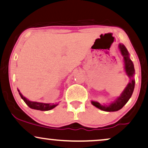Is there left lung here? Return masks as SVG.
I'll use <instances>...</instances> for the list:
<instances>
[{"mask_svg": "<svg viewBox=\"0 0 148 148\" xmlns=\"http://www.w3.org/2000/svg\"><path fill=\"white\" fill-rule=\"evenodd\" d=\"M119 48L121 52V55L124 57L125 71H126L127 75L130 78V80L129 83L127 85L126 88L124 89V90L120 94V96L117 97L111 103L102 105V104H100L98 102L91 101V104L93 106H95L96 107L100 108V109L104 111L113 112L119 111V109H121L127 103L129 99L132 96V94L134 91V84H135V81H134V75L135 74V71H134L133 63H132L131 59L129 57V53L126 48L124 46V45L119 44Z\"/></svg>", "mask_w": 148, "mask_h": 148, "instance_id": "left-lung-1", "label": "left lung"}]
</instances>
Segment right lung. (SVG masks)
<instances>
[{"label":"right lung","mask_w":148,"mask_h":148,"mask_svg":"<svg viewBox=\"0 0 148 148\" xmlns=\"http://www.w3.org/2000/svg\"><path fill=\"white\" fill-rule=\"evenodd\" d=\"M18 92L20 97H21L22 100L24 101L26 104L29 106L31 108L33 109H36V110H40V111H49L52 108H54L55 106L58 105V104H48V103H42V102H32V101H30L28 100L27 98H26L25 97L22 96V94L20 92L19 89H18Z\"/></svg>","instance_id":"right-lung-1"}]
</instances>
